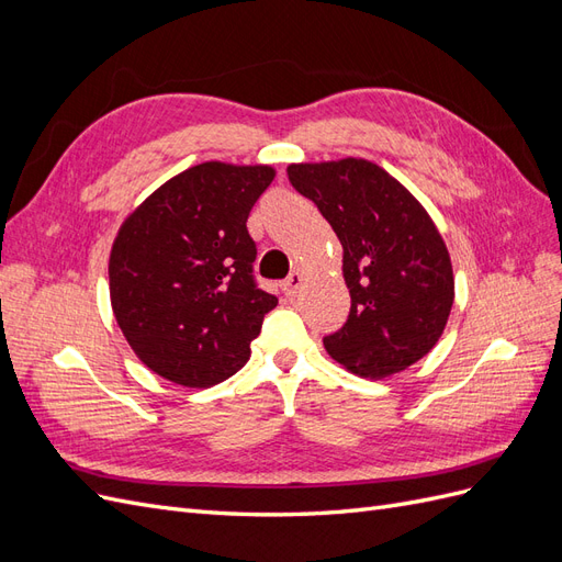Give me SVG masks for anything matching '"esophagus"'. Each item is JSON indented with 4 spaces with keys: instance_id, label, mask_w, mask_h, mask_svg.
I'll return each mask as SVG.
<instances>
[{
    "instance_id": "esophagus-1",
    "label": "esophagus",
    "mask_w": 562,
    "mask_h": 562,
    "mask_svg": "<svg viewBox=\"0 0 562 562\" xmlns=\"http://www.w3.org/2000/svg\"><path fill=\"white\" fill-rule=\"evenodd\" d=\"M281 288H283V293H285L288 297H295L297 291L302 288V274H300V271H293V274L281 283Z\"/></svg>"
}]
</instances>
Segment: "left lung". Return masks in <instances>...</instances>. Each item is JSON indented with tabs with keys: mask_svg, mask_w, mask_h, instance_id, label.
<instances>
[{
	"mask_svg": "<svg viewBox=\"0 0 562 562\" xmlns=\"http://www.w3.org/2000/svg\"><path fill=\"white\" fill-rule=\"evenodd\" d=\"M288 180L312 199L342 244L349 318L323 347L361 378H386L427 356L454 300L443 236L422 203L366 159L291 164Z\"/></svg>",
	"mask_w": 562,
	"mask_h": 562,
	"instance_id": "8db88e82",
	"label": "left lung"
}]
</instances>
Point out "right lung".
I'll use <instances>...</instances> for the list:
<instances>
[{"instance_id":"obj_1","label":"right lung","mask_w":562,"mask_h":562,"mask_svg":"<svg viewBox=\"0 0 562 562\" xmlns=\"http://www.w3.org/2000/svg\"><path fill=\"white\" fill-rule=\"evenodd\" d=\"M271 166L206 161L164 182L119 227L110 252L114 318L135 356L182 386L225 382L250 359L265 314L246 220Z\"/></svg>"}]
</instances>
